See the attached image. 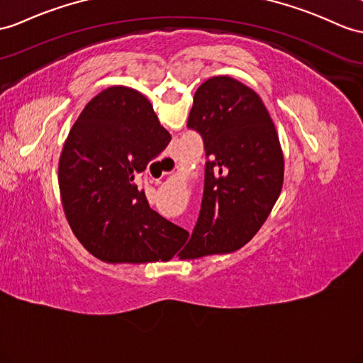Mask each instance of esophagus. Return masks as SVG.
Segmentation results:
<instances>
[{"instance_id": "1", "label": "esophagus", "mask_w": 363, "mask_h": 363, "mask_svg": "<svg viewBox=\"0 0 363 363\" xmlns=\"http://www.w3.org/2000/svg\"><path fill=\"white\" fill-rule=\"evenodd\" d=\"M171 160H172V158H171ZM174 162V160H172ZM175 164V163H174ZM166 174H169V172H163V175H166Z\"/></svg>"}]
</instances>
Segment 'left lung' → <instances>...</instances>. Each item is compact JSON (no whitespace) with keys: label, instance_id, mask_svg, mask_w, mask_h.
Wrapping results in <instances>:
<instances>
[{"label":"left lung","instance_id":"obj_1","mask_svg":"<svg viewBox=\"0 0 363 363\" xmlns=\"http://www.w3.org/2000/svg\"><path fill=\"white\" fill-rule=\"evenodd\" d=\"M188 128L205 143V191L180 260L240 250L257 234L284 184V152L260 96L231 77H212L194 95Z\"/></svg>","mask_w":363,"mask_h":363}]
</instances>
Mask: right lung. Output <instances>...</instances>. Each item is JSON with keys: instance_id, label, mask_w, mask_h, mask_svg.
I'll return each instance as SVG.
<instances>
[{"instance_id": "obj_1", "label": "right lung", "mask_w": 363, "mask_h": 363, "mask_svg": "<svg viewBox=\"0 0 363 363\" xmlns=\"http://www.w3.org/2000/svg\"><path fill=\"white\" fill-rule=\"evenodd\" d=\"M151 101L112 86L95 95L70 129L58 163L60 196L70 229L108 263L169 260L184 229L149 208L135 175L169 145Z\"/></svg>"}]
</instances>
